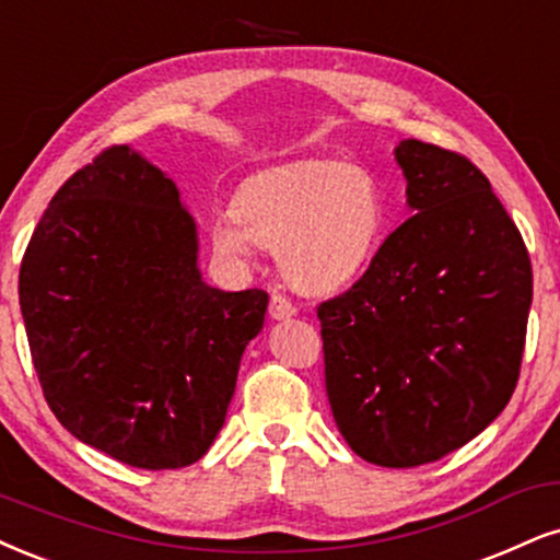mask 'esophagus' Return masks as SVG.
<instances>
[{"mask_svg": "<svg viewBox=\"0 0 560 560\" xmlns=\"http://www.w3.org/2000/svg\"><path fill=\"white\" fill-rule=\"evenodd\" d=\"M295 314V303L288 299L285 293H272L269 299V316L272 319H288V316Z\"/></svg>", "mask_w": 560, "mask_h": 560, "instance_id": "34e87169", "label": "esophagus"}]
</instances>
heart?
Masks as SVG:
<instances>
[{
	"mask_svg": "<svg viewBox=\"0 0 560 560\" xmlns=\"http://www.w3.org/2000/svg\"><path fill=\"white\" fill-rule=\"evenodd\" d=\"M384 231L386 195L369 168L299 161L246 178L231 218L212 225V246L223 257H246L252 244L275 246L288 280L332 291L369 267Z\"/></svg>",
	"mask_w": 560,
	"mask_h": 560,
	"instance_id": "obj_1",
	"label": "heart"
}]
</instances>
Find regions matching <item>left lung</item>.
<instances>
[{"instance_id":"left-lung-1","label":"left lung","mask_w":560,"mask_h":560,"mask_svg":"<svg viewBox=\"0 0 560 560\" xmlns=\"http://www.w3.org/2000/svg\"><path fill=\"white\" fill-rule=\"evenodd\" d=\"M395 155L416 215L316 316L337 428L358 457L399 470L457 452L509 405L533 265L472 161L420 140Z\"/></svg>"}]
</instances>
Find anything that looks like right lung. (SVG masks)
<instances>
[{
  "mask_svg": "<svg viewBox=\"0 0 560 560\" xmlns=\"http://www.w3.org/2000/svg\"><path fill=\"white\" fill-rule=\"evenodd\" d=\"M267 303L261 288L205 285L176 184L127 144L59 186L20 261L48 407L82 444L142 470L195 465L212 446Z\"/></svg>",
  "mask_w": 560,
  "mask_h": 560,
  "instance_id": "add662e5",
  "label": "right lung"
}]
</instances>
